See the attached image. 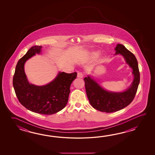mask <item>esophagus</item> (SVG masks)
I'll list each match as a JSON object with an SVG mask.
<instances>
[{"mask_svg": "<svg viewBox=\"0 0 155 155\" xmlns=\"http://www.w3.org/2000/svg\"><path fill=\"white\" fill-rule=\"evenodd\" d=\"M84 76V74L81 72H79L78 73V78H82Z\"/></svg>", "mask_w": 155, "mask_h": 155, "instance_id": "obj_1", "label": "esophagus"}]
</instances>
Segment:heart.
I'll return each instance as SVG.
<instances>
[{
  "label": "heart",
  "mask_w": 155,
  "mask_h": 155,
  "mask_svg": "<svg viewBox=\"0 0 155 155\" xmlns=\"http://www.w3.org/2000/svg\"><path fill=\"white\" fill-rule=\"evenodd\" d=\"M98 55H99V53H97V52L93 53V54H92V55H93V56H97Z\"/></svg>",
  "instance_id": "b5f03b06"
}]
</instances>
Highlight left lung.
<instances>
[{"label":"left lung","instance_id":"obj_1","mask_svg":"<svg viewBox=\"0 0 155 155\" xmlns=\"http://www.w3.org/2000/svg\"><path fill=\"white\" fill-rule=\"evenodd\" d=\"M115 50V55H122L126 63L132 69L134 78L129 89L121 92L106 91L89 76L84 79L90 104L94 109L101 112H115L129 105L135 97L140 83L138 63L134 54L122 44H117Z\"/></svg>","mask_w":155,"mask_h":155}]
</instances>
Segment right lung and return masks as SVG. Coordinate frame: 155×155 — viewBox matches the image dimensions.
Returning <instances> with one entry per match:
<instances>
[{"label":"right lung","mask_w":155,"mask_h":155,"mask_svg":"<svg viewBox=\"0 0 155 155\" xmlns=\"http://www.w3.org/2000/svg\"><path fill=\"white\" fill-rule=\"evenodd\" d=\"M41 46H32L17 63L13 84L20 104L32 112L43 115H52L64 109L68 101L71 83L77 73L59 72L51 82L44 86L30 84L24 71L26 60L39 54Z\"/></svg>","instance_id":"obj_1"}]
</instances>
